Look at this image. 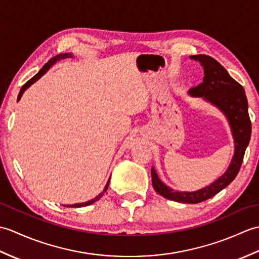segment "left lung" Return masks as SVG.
Wrapping results in <instances>:
<instances>
[{
  "mask_svg": "<svg viewBox=\"0 0 259 259\" xmlns=\"http://www.w3.org/2000/svg\"><path fill=\"white\" fill-rule=\"evenodd\" d=\"M191 59H195L201 63L205 76L200 84L191 88L189 93L196 97H203L226 114L234 135L235 155L227 171L221 178L206 188L194 192H181L170 189L159 180L155 169L152 168L151 179L153 189L156 192L167 199L184 203L205 201L217 195L219 191L226 188L232 183L239 172L251 135L248 102H247L243 85L233 79L227 70L213 58L206 54H197V56H191Z\"/></svg>",
  "mask_w": 259,
  "mask_h": 259,
  "instance_id": "obj_1",
  "label": "left lung"
}]
</instances>
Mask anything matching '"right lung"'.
Returning <instances> with one entry per match:
<instances>
[{
	"label": "right lung",
	"mask_w": 259,
	"mask_h": 259,
	"mask_svg": "<svg viewBox=\"0 0 259 259\" xmlns=\"http://www.w3.org/2000/svg\"><path fill=\"white\" fill-rule=\"evenodd\" d=\"M70 57H72L71 56V54H68V53H64V54H59V56H56L54 58H52L51 60H49V62L48 63H46L45 64V67H43L40 71H38V72L33 76V78H31L29 81L26 82L25 84H23V87L21 88V91H20V93H19V97H18V100H20L21 99V97H22V95H23V92L27 89V88H29L32 83H34V82L36 81V80H38L41 78V76L45 74L47 71L50 69V67L51 65H53L54 63H56L57 61H60V60H63V59H67V58H70ZM108 186H109V181H108V184L106 185V187H104V189H103V191L101 192L100 195L99 196H97L95 199H92V200H90V201H87V202H82V203H75V205H70V206H67V207H84V206H89V205H91V203H93V202H96L97 200H99L100 199V198L104 195V192L107 191V189H108Z\"/></svg>",
	"instance_id": "add662e5"
}]
</instances>
